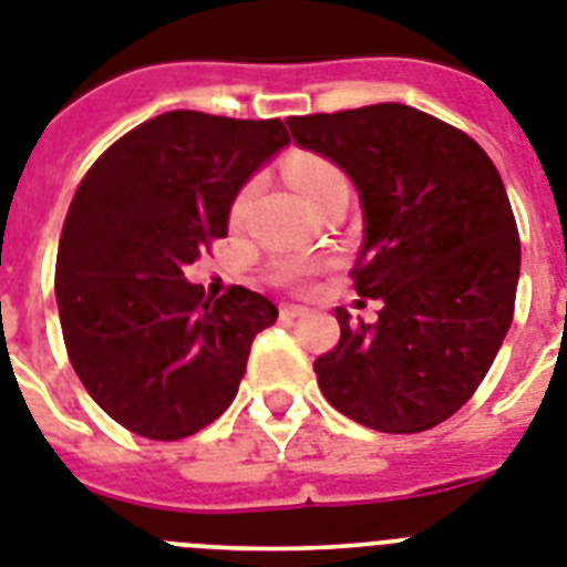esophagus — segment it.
Masks as SVG:
<instances>
[{
  "mask_svg": "<svg viewBox=\"0 0 567 567\" xmlns=\"http://www.w3.org/2000/svg\"><path fill=\"white\" fill-rule=\"evenodd\" d=\"M307 307H301V303H280V316L284 318H301L307 316Z\"/></svg>",
  "mask_w": 567,
  "mask_h": 567,
  "instance_id": "esophagus-1",
  "label": "esophagus"
}]
</instances>
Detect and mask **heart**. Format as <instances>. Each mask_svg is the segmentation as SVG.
Segmentation results:
<instances>
[{"label": "heart", "mask_w": 567, "mask_h": 567, "mask_svg": "<svg viewBox=\"0 0 567 567\" xmlns=\"http://www.w3.org/2000/svg\"><path fill=\"white\" fill-rule=\"evenodd\" d=\"M284 173H287L289 185L298 190V196H301L310 208L321 205L333 194H341V190L348 194V182H344L339 167H336L330 158L316 156V153H292V156L287 158V165H284ZM251 196H255V182L243 185V188L237 190V196H234L231 210H228V217H231L234 226L243 223V217H246V210H249L251 205ZM278 278L292 280L295 272L292 269H284Z\"/></svg>", "instance_id": "obj_1"}]
</instances>
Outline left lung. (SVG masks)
I'll return each mask as SVG.
<instances>
[{
	"mask_svg": "<svg viewBox=\"0 0 567 567\" xmlns=\"http://www.w3.org/2000/svg\"><path fill=\"white\" fill-rule=\"evenodd\" d=\"M295 144L348 173L364 214L353 289L377 324L336 307L316 359L336 411L385 434L449 420L484 382L516 310L522 243L504 182L475 138L405 104L287 118Z\"/></svg>",
	"mask_w": 567,
	"mask_h": 567,
	"instance_id": "obj_1",
	"label": "left lung"
}]
</instances>
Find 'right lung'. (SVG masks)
<instances>
[{"label": "right lung", "mask_w": 567, "mask_h": 567, "mask_svg": "<svg viewBox=\"0 0 567 567\" xmlns=\"http://www.w3.org/2000/svg\"><path fill=\"white\" fill-rule=\"evenodd\" d=\"M284 144L280 118L173 110L121 135L74 190L54 272L65 353L126 432L182 441L237 396L278 307L246 287L210 301L185 269L226 237L237 190Z\"/></svg>", "instance_id": "add662e5"}]
</instances>
